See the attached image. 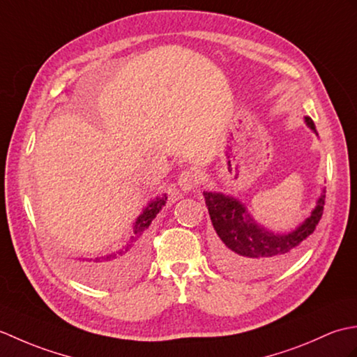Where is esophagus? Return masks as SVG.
<instances>
[{"label": "esophagus", "instance_id": "1", "mask_svg": "<svg viewBox=\"0 0 357 357\" xmlns=\"http://www.w3.org/2000/svg\"><path fill=\"white\" fill-rule=\"evenodd\" d=\"M178 185L183 188L184 192H190L193 187L198 185V174L193 170H183L178 176Z\"/></svg>", "mask_w": 357, "mask_h": 357}]
</instances>
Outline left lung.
Masks as SVG:
<instances>
[{
  "instance_id": "1",
  "label": "left lung",
  "mask_w": 357,
  "mask_h": 357,
  "mask_svg": "<svg viewBox=\"0 0 357 357\" xmlns=\"http://www.w3.org/2000/svg\"><path fill=\"white\" fill-rule=\"evenodd\" d=\"M310 128H314L312 118H305ZM211 224L221 239L219 253L225 268L238 276H255L264 271L284 267L298 255L307 238L321 221L324 196L317 202L312 216L288 234H273L259 229L242 204L222 193H204Z\"/></svg>"
}]
</instances>
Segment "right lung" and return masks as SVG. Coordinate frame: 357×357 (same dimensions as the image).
I'll return each instance as SVG.
<instances>
[{
	"label": "right lung",
	"instance_id": "right-lung-1",
	"mask_svg": "<svg viewBox=\"0 0 357 357\" xmlns=\"http://www.w3.org/2000/svg\"><path fill=\"white\" fill-rule=\"evenodd\" d=\"M167 198H158L150 202L135 224V236L130 242L119 248L118 252L95 257V259H82L73 267V271L82 279L92 284H116L119 280L132 278L139 270L144 255V233L150 222L164 207Z\"/></svg>",
	"mask_w": 357,
	"mask_h": 357
}]
</instances>
